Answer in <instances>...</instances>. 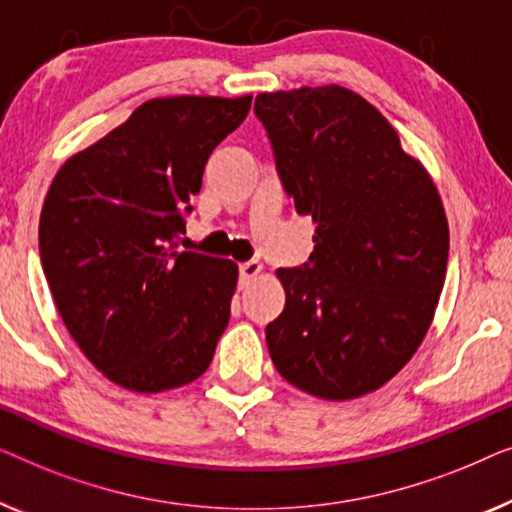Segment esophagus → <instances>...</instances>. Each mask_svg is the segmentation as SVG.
I'll return each instance as SVG.
<instances>
[{
	"mask_svg": "<svg viewBox=\"0 0 512 512\" xmlns=\"http://www.w3.org/2000/svg\"><path fill=\"white\" fill-rule=\"evenodd\" d=\"M239 273H241V285L246 287L250 280L253 278H257L259 273H262V264L257 262V259H250V262H243L241 266H239Z\"/></svg>",
	"mask_w": 512,
	"mask_h": 512,
	"instance_id": "obj_1",
	"label": "esophagus"
}]
</instances>
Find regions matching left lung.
I'll list each match as a JSON object with an SVG mask.
<instances>
[{"label":"left lung","instance_id":"obj_1","mask_svg":"<svg viewBox=\"0 0 512 512\" xmlns=\"http://www.w3.org/2000/svg\"><path fill=\"white\" fill-rule=\"evenodd\" d=\"M255 113L287 197L315 225L311 259L276 271L285 308L266 325L269 355L313 397H364L408 364L434 320L450 248L441 194L348 88L262 92Z\"/></svg>","mask_w":512,"mask_h":512}]
</instances>
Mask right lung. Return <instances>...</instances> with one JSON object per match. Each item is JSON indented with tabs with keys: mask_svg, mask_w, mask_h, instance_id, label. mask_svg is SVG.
Wrapping results in <instances>:
<instances>
[{
	"mask_svg": "<svg viewBox=\"0 0 512 512\" xmlns=\"http://www.w3.org/2000/svg\"><path fill=\"white\" fill-rule=\"evenodd\" d=\"M250 102L150 99L71 155L48 187L39 253L55 306L83 355L129 392L197 380L227 327L239 266L178 253L174 239L208 155Z\"/></svg>",
	"mask_w": 512,
	"mask_h": 512,
	"instance_id": "add662e5",
	"label": "right lung"
}]
</instances>
